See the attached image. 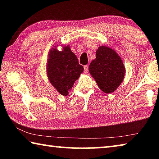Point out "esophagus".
Wrapping results in <instances>:
<instances>
[{
	"instance_id": "esophagus-1",
	"label": "esophagus",
	"mask_w": 159,
	"mask_h": 159,
	"mask_svg": "<svg viewBox=\"0 0 159 159\" xmlns=\"http://www.w3.org/2000/svg\"><path fill=\"white\" fill-rule=\"evenodd\" d=\"M84 69H85V73H87L88 70V65H85V66H84Z\"/></svg>"
}]
</instances>
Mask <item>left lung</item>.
Here are the masks:
<instances>
[{
	"label": "left lung",
	"instance_id": "1",
	"mask_svg": "<svg viewBox=\"0 0 159 159\" xmlns=\"http://www.w3.org/2000/svg\"><path fill=\"white\" fill-rule=\"evenodd\" d=\"M89 72L101 90L109 94L121 84L125 68L122 59L115 50L102 45L96 51V58L91 61Z\"/></svg>",
	"mask_w": 159,
	"mask_h": 159
}]
</instances>
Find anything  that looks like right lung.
<instances>
[{
	"instance_id": "1",
	"label": "right lung",
	"mask_w": 159,
	"mask_h": 159,
	"mask_svg": "<svg viewBox=\"0 0 159 159\" xmlns=\"http://www.w3.org/2000/svg\"><path fill=\"white\" fill-rule=\"evenodd\" d=\"M55 45L48 52L46 64L48 79L60 95L67 96L74 83L83 73V67L79 64L76 55L69 45H62L58 50Z\"/></svg>"
}]
</instances>
